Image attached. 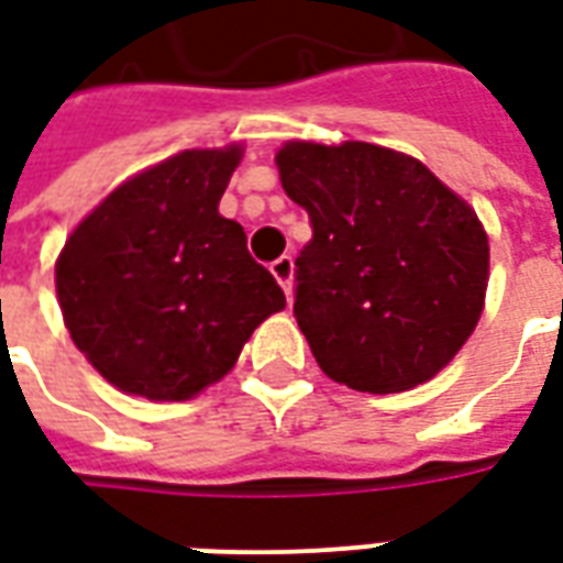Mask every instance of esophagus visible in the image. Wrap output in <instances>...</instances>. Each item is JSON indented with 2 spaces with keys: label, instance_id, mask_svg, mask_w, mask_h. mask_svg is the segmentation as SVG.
Instances as JSON below:
<instances>
[{
  "label": "esophagus",
  "instance_id": "1",
  "mask_svg": "<svg viewBox=\"0 0 563 563\" xmlns=\"http://www.w3.org/2000/svg\"><path fill=\"white\" fill-rule=\"evenodd\" d=\"M271 274H274V280L283 286V292L292 295V283H295V258L292 256H280L277 262H271Z\"/></svg>",
  "mask_w": 563,
  "mask_h": 563
}]
</instances>
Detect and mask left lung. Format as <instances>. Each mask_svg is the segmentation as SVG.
<instances>
[{
    "label": "left lung",
    "instance_id": "left-lung-1",
    "mask_svg": "<svg viewBox=\"0 0 563 563\" xmlns=\"http://www.w3.org/2000/svg\"><path fill=\"white\" fill-rule=\"evenodd\" d=\"M274 162L313 225L295 319L322 374L371 395L437 377L483 317L476 210L428 165L367 141H286Z\"/></svg>",
    "mask_w": 563,
    "mask_h": 563
}]
</instances>
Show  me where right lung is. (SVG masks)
Masks as SVG:
<instances>
[{"mask_svg":"<svg viewBox=\"0 0 563 563\" xmlns=\"http://www.w3.org/2000/svg\"><path fill=\"white\" fill-rule=\"evenodd\" d=\"M244 144L180 150L132 174L71 229L56 301L71 341L114 389L189 401L286 307L220 198Z\"/></svg>","mask_w":563,"mask_h":563,"instance_id":"add662e5","label":"right lung"}]
</instances>
